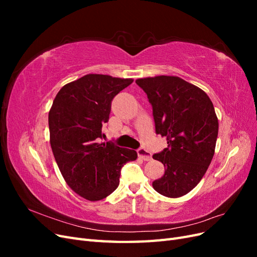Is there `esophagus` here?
Segmentation results:
<instances>
[{
    "label": "esophagus",
    "mask_w": 257,
    "mask_h": 257,
    "mask_svg": "<svg viewBox=\"0 0 257 257\" xmlns=\"http://www.w3.org/2000/svg\"><path fill=\"white\" fill-rule=\"evenodd\" d=\"M137 154H138V157L143 159L144 161H151L152 160L151 153L149 151H147L146 149H144V148H139V149L137 150Z\"/></svg>",
    "instance_id": "esophagus-1"
}]
</instances>
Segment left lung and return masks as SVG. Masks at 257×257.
I'll return each instance as SVG.
<instances>
[{"mask_svg": "<svg viewBox=\"0 0 257 257\" xmlns=\"http://www.w3.org/2000/svg\"><path fill=\"white\" fill-rule=\"evenodd\" d=\"M152 106L155 133L165 136L167 148L155 153L165 174L153 189L177 198L192 191L206 174L219 132L211 99L196 85L175 76L137 79Z\"/></svg>", "mask_w": 257, "mask_h": 257, "instance_id": "8db88e82", "label": "left lung"}]
</instances>
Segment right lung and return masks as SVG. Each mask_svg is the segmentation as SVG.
Listing matches in <instances>:
<instances>
[{"mask_svg": "<svg viewBox=\"0 0 257 257\" xmlns=\"http://www.w3.org/2000/svg\"><path fill=\"white\" fill-rule=\"evenodd\" d=\"M132 82L89 74L65 84L52 103L48 122L54 159L69 188L88 200L110 195L123 165L137 159L135 150L98 143L113 97Z\"/></svg>", "mask_w": 257, "mask_h": 257, "instance_id": "right-lung-1", "label": "right lung"}]
</instances>
